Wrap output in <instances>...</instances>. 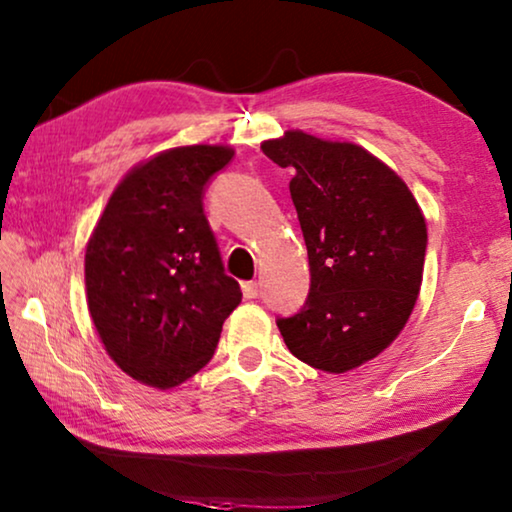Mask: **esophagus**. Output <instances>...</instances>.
Returning a JSON list of instances; mask_svg holds the SVG:
<instances>
[{"mask_svg":"<svg viewBox=\"0 0 512 512\" xmlns=\"http://www.w3.org/2000/svg\"><path fill=\"white\" fill-rule=\"evenodd\" d=\"M241 289H243V296H246V299H257V294H259L257 282H243Z\"/></svg>","mask_w":512,"mask_h":512,"instance_id":"34e87169","label":"esophagus"}]
</instances>
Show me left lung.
<instances>
[{
  "label": "left lung",
  "mask_w": 512,
  "mask_h": 512,
  "mask_svg": "<svg viewBox=\"0 0 512 512\" xmlns=\"http://www.w3.org/2000/svg\"><path fill=\"white\" fill-rule=\"evenodd\" d=\"M262 151L292 170L310 262L308 301L278 319L280 335L299 361L342 375L407 324L423 282L425 216L407 183L354 142L287 131Z\"/></svg>",
  "instance_id": "1"
}]
</instances>
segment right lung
<instances>
[{
	"label": "right lung",
	"instance_id": "right-lung-1",
	"mask_svg": "<svg viewBox=\"0 0 512 512\" xmlns=\"http://www.w3.org/2000/svg\"><path fill=\"white\" fill-rule=\"evenodd\" d=\"M232 147L190 144L135 165L89 236L85 285L98 338L128 377L160 391L211 361L241 303L202 209Z\"/></svg>",
	"mask_w": 512,
	"mask_h": 512
}]
</instances>
